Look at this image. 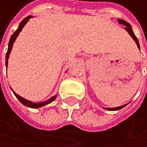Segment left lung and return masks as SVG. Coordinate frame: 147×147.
Wrapping results in <instances>:
<instances>
[{"instance_id":"8db88e82","label":"left lung","mask_w":147,"mask_h":147,"mask_svg":"<svg viewBox=\"0 0 147 147\" xmlns=\"http://www.w3.org/2000/svg\"><path fill=\"white\" fill-rule=\"evenodd\" d=\"M118 20V23H119L120 24H123V25H124L125 27H124V30H126L127 31V32L131 36V38L134 39L135 40V42H136V44H137V46H138V49L140 50V47H139V42H138V38H137V37L135 36V34H134V32H133V31H132V28H131V24H129V23H127L126 21H124V20H122V19H117ZM129 103H127V104H124V105H123V106H120V107H116V108H104V109H106V110H109V111H115V110H119V109H122L123 108H124L125 106H127Z\"/></svg>"}]
</instances>
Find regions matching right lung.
Returning a JSON list of instances; mask_svg holds the SVG:
<instances>
[{
    "label": "right lung",
    "mask_w": 147,
    "mask_h": 147,
    "mask_svg": "<svg viewBox=\"0 0 147 147\" xmlns=\"http://www.w3.org/2000/svg\"><path fill=\"white\" fill-rule=\"evenodd\" d=\"M33 18L32 16H28L27 18H25L20 23V24H19V26H18V29H16V31L12 34V36H11V38H10V39H9V47H8V51H7V54H6V67H8L9 57V55H10V53H11V50H12L14 42L16 41V38L18 37L19 33H20L21 31L23 30V28L24 27V25L27 24V22L29 21L30 18ZM10 88H11V87H10ZM11 90H12V88H11ZM12 92H13V93L15 94L16 97L18 99V100H19L23 105H24L25 107H28V108H31V109H38V108H41V107H43V106H45V105H47V104H49V103H51L52 101H54V100L56 99V97H57V94H55V96H52L51 98L48 99V100H44V101H41V102H33V101L28 100H26V99L21 97L20 95H18V93H16L13 90H12Z\"/></svg>",
    "instance_id": "right-lung-1"
}]
</instances>
